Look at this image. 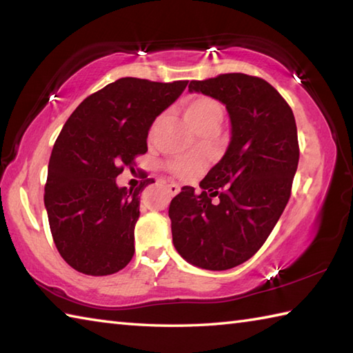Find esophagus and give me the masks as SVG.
<instances>
[{"instance_id": "esophagus-1", "label": "esophagus", "mask_w": 353, "mask_h": 353, "mask_svg": "<svg viewBox=\"0 0 353 353\" xmlns=\"http://www.w3.org/2000/svg\"><path fill=\"white\" fill-rule=\"evenodd\" d=\"M168 192L171 194V196H176V194L181 192V186L176 185V183H170L168 185Z\"/></svg>"}]
</instances>
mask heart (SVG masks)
<instances>
[{
	"instance_id": "b5f03b06",
	"label": "heart",
	"mask_w": 353,
	"mask_h": 353,
	"mask_svg": "<svg viewBox=\"0 0 353 353\" xmlns=\"http://www.w3.org/2000/svg\"><path fill=\"white\" fill-rule=\"evenodd\" d=\"M182 110H183L185 118L188 119V123L197 132L206 129L209 125L219 127L224 117V110L221 104L215 99H212V97H208V95L190 97V99L183 103ZM157 125H159V118L153 123L152 133L156 130ZM203 167H205V161L199 156L177 157V159L171 161L168 163V170L172 172V174L177 176L179 179H183V181H188V179L196 176Z\"/></svg>"
}]
</instances>
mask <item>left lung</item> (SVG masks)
<instances>
[{
    "label": "left lung",
    "instance_id": "8db88e82",
    "mask_svg": "<svg viewBox=\"0 0 353 353\" xmlns=\"http://www.w3.org/2000/svg\"><path fill=\"white\" fill-rule=\"evenodd\" d=\"M188 88L226 104L232 138L201 192L183 186L171 200L172 243L192 265L229 270L261 249L288 203L299 163L296 119L264 79L230 72Z\"/></svg>",
    "mask_w": 353,
    "mask_h": 353
}]
</instances>
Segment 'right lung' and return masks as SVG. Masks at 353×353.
<instances>
[{"label":"right lung","instance_id":"right-lung-1","mask_svg":"<svg viewBox=\"0 0 353 353\" xmlns=\"http://www.w3.org/2000/svg\"><path fill=\"white\" fill-rule=\"evenodd\" d=\"M188 80L161 83L124 77L79 104L52 147L43 201L61 256L77 272L108 276L134 253L139 188H119L117 177L134 170L147 152L148 130L174 103Z\"/></svg>","mask_w":353,"mask_h":353}]
</instances>
